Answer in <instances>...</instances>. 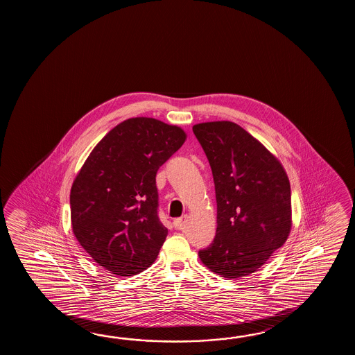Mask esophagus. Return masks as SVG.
Returning <instances> with one entry per match:
<instances>
[{
	"instance_id": "obj_1",
	"label": "esophagus",
	"mask_w": 355,
	"mask_h": 355,
	"mask_svg": "<svg viewBox=\"0 0 355 355\" xmlns=\"http://www.w3.org/2000/svg\"><path fill=\"white\" fill-rule=\"evenodd\" d=\"M185 225V217L184 218H176L174 220V227L176 230H182V227Z\"/></svg>"
}]
</instances>
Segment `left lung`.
I'll return each instance as SVG.
<instances>
[{"instance_id": "8db88e82", "label": "left lung", "mask_w": 355, "mask_h": 355, "mask_svg": "<svg viewBox=\"0 0 355 355\" xmlns=\"http://www.w3.org/2000/svg\"><path fill=\"white\" fill-rule=\"evenodd\" d=\"M211 165L217 231L199 257L209 270L237 279L257 272L292 228L291 184L279 159L234 121L193 127Z\"/></svg>"}]
</instances>
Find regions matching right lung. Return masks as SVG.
I'll list each match as a JSON object with an SVG mask.
<instances>
[{"label": "right lung", "mask_w": 355, "mask_h": 355, "mask_svg": "<svg viewBox=\"0 0 355 355\" xmlns=\"http://www.w3.org/2000/svg\"><path fill=\"white\" fill-rule=\"evenodd\" d=\"M187 139L153 118L121 121L91 151L69 196L72 231L106 270L132 277L153 264L166 240L156 174Z\"/></svg>", "instance_id": "add662e5"}]
</instances>
